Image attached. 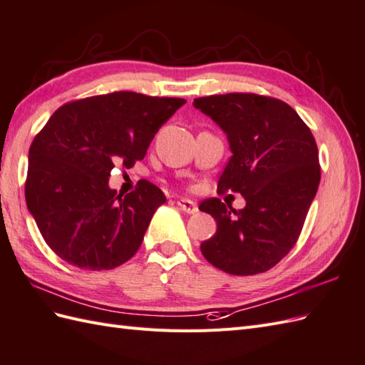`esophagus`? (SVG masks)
I'll return each instance as SVG.
<instances>
[{
  "mask_svg": "<svg viewBox=\"0 0 365 365\" xmlns=\"http://www.w3.org/2000/svg\"><path fill=\"white\" fill-rule=\"evenodd\" d=\"M178 207H180L182 212L185 213H195L198 212V206L197 202L192 201V200H187V198H180L178 200Z\"/></svg>",
  "mask_w": 365,
  "mask_h": 365,
  "instance_id": "1",
  "label": "esophagus"
}]
</instances>
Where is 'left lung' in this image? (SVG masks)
<instances>
[{
  "instance_id": "obj_1",
  "label": "left lung",
  "mask_w": 365,
  "mask_h": 365,
  "mask_svg": "<svg viewBox=\"0 0 365 365\" xmlns=\"http://www.w3.org/2000/svg\"><path fill=\"white\" fill-rule=\"evenodd\" d=\"M227 135L229 163L218 193L237 192L246 200L240 210L218 198L204 200L200 210L217 221V232L201 243L215 268L254 275L274 268L304 227L321 181L313 133L288 103L254 93H229L193 101Z\"/></svg>"
}]
</instances>
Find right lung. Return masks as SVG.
Instances as JSON below:
<instances>
[{
	"label": "right lung",
	"instance_id": "obj_1",
	"mask_svg": "<svg viewBox=\"0 0 365 365\" xmlns=\"http://www.w3.org/2000/svg\"><path fill=\"white\" fill-rule=\"evenodd\" d=\"M184 103L115 91L68 102L51 115L31 144L24 195L44 242L61 260L102 271L138 252L165 195L147 180L118 195L108 187L110 172L142 161L156 131Z\"/></svg>",
	"mask_w": 365,
	"mask_h": 365
}]
</instances>
